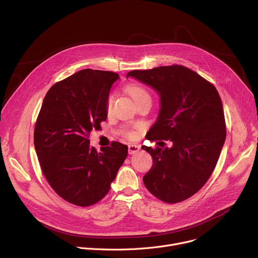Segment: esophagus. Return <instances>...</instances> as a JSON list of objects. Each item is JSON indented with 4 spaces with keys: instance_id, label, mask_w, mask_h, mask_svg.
I'll return each instance as SVG.
<instances>
[{
    "instance_id": "esophagus-1",
    "label": "esophagus",
    "mask_w": 258,
    "mask_h": 258,
    "mask_svg": "<svg viewBox=\"0 0 258 258\" xmlns=\"http://www.w3.org/2000/svg\"><path fill=\"white\" fill-rule=\"evenodd\" d=\"M141 149V147L138 145H128V153L130 154H135L139 152Z\"/></svg>"
}]
</instances>
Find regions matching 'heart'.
<instances>
[{"mask_svg":"<svg viewBox=\"0 0 258 258\" xmlns=\"http://www.w3.org/2000/svg\"><path fill=\"white\" fill-rule=\"evenodd\" d=\"M126 92L132 97V99L135 101L136 104L139 103L142 100H145V99H151L149 93L147 92L143 87L138 86V85H128L126 87ZM113 102H114V96L113 95H110L108 97V99H107V102H106V110H107V112L111 111L112 106H113ZM121 133L127 139H134L136 137L135 133L133 131H131V130H127V128H124Z\"/></svg>","mask_w":258,"mask_h":258,"instance_id":"heart-1","label":"heart"}]
</instances>
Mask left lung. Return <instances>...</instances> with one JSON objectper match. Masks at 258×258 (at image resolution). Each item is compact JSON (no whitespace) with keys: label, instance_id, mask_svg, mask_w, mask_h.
<instances>
[{"label":"left lung","instance_id":"left-lung-1","mask_svg":"<svg viewBox=\"0 0 258 258\" xmlns=\"http://www.w3.org/2000/svg\"><path fill=\"white\" fill-rule=\"evenodd\" d=\"M130 77L160 96L159 115L147 139L172 143L171 148L142 147L153 159L145 186L165 203L181 202L205 185L219 158L227 135L222 99L211 83L182 65L133 70Z\"/></svg>","mask_w":258,"mask_h":258}]
</instances>
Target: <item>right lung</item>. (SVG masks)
I'll return each mask as SVG.
<instances>
[{
    "mask_svg": "<svg viewBox=\"0 0 258 258\" xmlns=\"http://www.w3.org/2000/svg\"><path fill=\"white\" fill-rule=\"evenodd\" d=\"M119 79L112 71L84 69L53 85L34 126V148L52 189L81 207L103 199L127 156V146L112 142L98 152L90 133L107 118L110 89Z\"/></svg>",
    "mask_w": 258,
    "mask_h": 258,
    "instance_id": "obj_1",
    "label": "right lung"
}]
</instances>
